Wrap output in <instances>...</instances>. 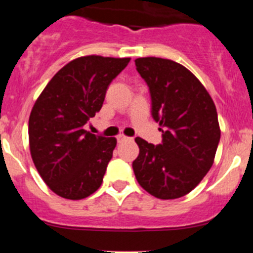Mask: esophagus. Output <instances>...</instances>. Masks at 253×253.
I'll list each match as a JSON object with an SVG mask.
<instances>
[{"label": "esophagus", "instance_id": "1", "mask_svg": "<svg viewBox=\"0 0 253 253\" xmlns=\"http://www.w3.org/2000/svg\"><path fill=\"white\" fill-rule=\"evenodd\" d=\"M125 139H128V137H125L124 134H120V135H118V140H119V142H122V140H125Z\"/></svg>", "mask_w": 253, "mask_h": 253}]
</instances>
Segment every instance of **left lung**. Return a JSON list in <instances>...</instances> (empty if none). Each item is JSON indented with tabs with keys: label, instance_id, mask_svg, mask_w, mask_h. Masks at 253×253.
I'll return each instance as SVG.
<instances>
[{
	"label": "left lung",
	"instance_id": "1",
	"mask_svg": "<svg viewBox=\"0 0 253 253\" xmlns=\"http://www.w3.org/2000/svg\"><path fill=\"white\" fill-rule=\"evenodd\" d=\"M135 66L149 87L152 116L163 139L153 146L135 138L139 154L133 161L134 175L154 198H181L213 166L220 139L215 105L204 84L177 62L144 57Z\"/></svg>",
	"mask_w": 253,
	"mask_h": 253
}]
</instances>
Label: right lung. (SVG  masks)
<instances>
[{
	"label": "right lung",
	"mask_w": 253,
	"mask_h": 253,
	"mask_svg": "<svg viewBox=\"0 0 253 253\" xmlns=\"http://www.w3.org/2000/svg\"><path fill=\"white\" fill-rule=\"evenodd\" d=\"M130 58L84 55L60 68L29 118V147L35 167L58 196L81 200L102 184L116 138L84 129L99 113L107 87Z\"/></svg>",
	"instance_id": "1"
}]
</instances>
